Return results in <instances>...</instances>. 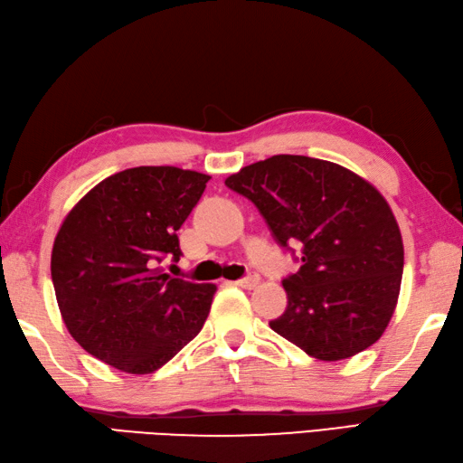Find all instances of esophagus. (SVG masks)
Wrapping results in <instances>:
<instances>
[{
	"label": "esophagus",
	"mask_w": 463,
	"mask_h": 463,
	"mask_svg": "<svg viewBox=\"0 0 463 463\" xmlns=\"http://www.w3.org/2000/svg\"><path fill=\"white\" fill-rule=\"evenodd\" d=\"M259 275H255V273H250L249 277H245V279H239L237 281V285L239 288H242V289H255L257 285H259Z\"/></svg>",
	"instance_id": "34e87169"
}]
</instances>
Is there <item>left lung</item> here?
I'll list each match as a JSON object with an SVG mask.
<instances>
[{"label": "left lung", "mask_w": 463, "mask_h": 463, "mask_svg": "<svg viewBox=\"0 0 463 463\" xmlns=\"http://www.w3.org/2000/svg\"><path fill=\"white\" fill-rule=\"evenodd\" d=\"M224 184L259 208L281 247L301 245L299 271L283 279L288 309L271 330L326 363L373 346L397 307L405 263L381 192L348 167L288 154L241 167Z\"/></svg>", "instance_id": "8db88e82"}]
</instances>
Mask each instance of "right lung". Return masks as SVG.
<instances>
[{"label":"right lung","instance_id":"1","mask_svg":"<svg viewBox=\"0 0 463 463\" xmlns=\"http://www.w3.org/2000/svg\"><path fill=\"white\" fill-rule=\"evenodd\" d=\"M208 174L174 165L117 172L89 190L61 224L50 271L66 330L117 371L149 374L196 338L214 283L174 279L175 231L203 196Z\"/></svg>","mask_w":463,"mask_h":463}]
</instances>
